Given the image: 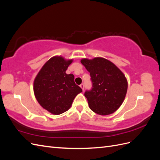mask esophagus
<instances>
[{"label":"esophagus","mask_w":160,"mask_h":160,"mask_svg":"<svg viewBox=\"0 0 160 160\" xmlns=\"http://www.w3.org/2000/svg\"><path fill=\"white\" fill-rule=\"evenodd\" d=\"M80 88L82 89V90L84 91V85H83V84L80 85Z\"/></svg>","instance_id":"obj_1"}]
</instances>
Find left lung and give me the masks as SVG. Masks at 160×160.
<instances>
[{"label":"left lung","mask_w":160,"mask_h":160,"mask_svg":"<svg viewBox=\"0 0 160 160\" xmlns=\"http://www.w3.org/2000/svg\"><path fill=\"white\" fill-rule=\"evenodd\" d=\"M90 72L93 88L85 93L89 108L101 115L117 111L125 99L128 80L123 72L112 62L103 57L81 60Z\"/></svg>","instance_id":"left-lung-1"}]
</instances>
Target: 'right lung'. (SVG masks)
Returning a JSON list of instances; mask_svg holds the SVG:
<instances>
[{"instance_id":"obj_1","label":"right lung","mask_w":160,"mask_h":160,"mask_svg":"<svg viewBox=\"0 0 160 160\" xmlns=\"http://www.w3.org/2000/svg\"><path fill=\"white\" fill-rule=\"evenodd\" d=\"M72 59L54 56L38 72L33 83L34 94L41 107L53 115L70 109L75 97L82 89L75 83V77L66 71Z\"/></svg>"}]
</instances>
